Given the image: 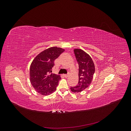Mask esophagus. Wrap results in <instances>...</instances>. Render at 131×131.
Here are the masks:
<instances>
[{"mask_svg":"<svg viewBox=\"0 0 131 131\" xmlns=\"http://www.w3.org/2000/svg\"><path fill=\"white\" fill-rule=\"evenodd\" d=\"M63 76H64L65 78H68V74H64V75H63Z\"/></svg>","mask_w":131,"mask_h":131,"instance_id":"obj_1","label":"esophagus"}]
</instances>
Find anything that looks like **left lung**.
Listing matches in <instances>:
<instances>
[{
    "label": "left lung",
    "instance_id": "obj_1",
    "mask_svg": "<svg viewBox=\"0 0 131 131\" xmlns=\"http://www.w3.org/2000/svg\"><path fill=\"white\" fill-rule=\"evenodd\" d=\"M79 64V82L77 86L71 87L73 92L78 93L85 90L92 82L95 72V67L92 58L81 49L74 50Z\"/></svg>",
    "mask_w": 131,
    "mask_h": 131
}]
</instances>
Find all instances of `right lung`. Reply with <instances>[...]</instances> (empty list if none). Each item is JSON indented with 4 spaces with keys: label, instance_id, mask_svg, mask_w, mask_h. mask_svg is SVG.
Returning a JSON list of instances; mask_svg holds the SVG:
<instances>
[{
    "label": "right lung",
    "instance_id": "1",
    "mask_svg": "<svg viewBox=\"0 0 131 131\" xmlns=\"http://www.w3.org/2000/svg\"><path fill=\"white\" fill-rule=\"evenodd\" d=\"M64 51L60 47H51L35 57L30 67V81L39 94L47 96L56 90L60 75L52 74L54 61Z\"/></svg>",
    "mask_w": 131,
    "mask_h": 131
}]
</instances>
